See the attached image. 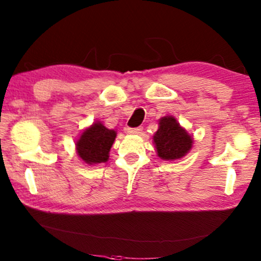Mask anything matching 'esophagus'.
<instances>
[{"mask_svg": "<svg viewBox=\"0 0 261 261\" xmlns=\"http://www.w3.org/2000/svg\"><path fill=\"white\" fill-rule=\"evenodd\" d=\"M142 127H129L126 126L125 129H124V131H125V134L127 135H139L142 132Z\"/></svg>", "mask_w": 261, "mask_h": 261, "instance_id": "esophagus-1", "label": "esophagus"}]
</instances>
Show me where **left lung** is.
<instances>
[{
  "label": "left lung",
  "mask_w": 261,
  "mask_h": 261,
  "mask_svg": "<svg viewBox=\"0 0 261 261\" xmlns=\"http://www.w3.org/2000/svg\"><path fill=\"white\" fill-rule=\"evenodd\" d=\"M157 155L164 161H177L192 149L193 137L173 116H164L158 120V130L153 135Z\"/></svg>",
  "instance_id": "1"
}]
</instances>
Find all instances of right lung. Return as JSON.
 Wrapping results in <instances>:
<instances>
[{
    "label": "right lung",
    "instance_id": "1",
    "mask_svg": "<svg viewBox=\"0 0 261 261\" xmlns=\"http://www.w3.org/2000/svg\"><path fill=\"white\" fill-rule=\"evenodd\" d=\"M116 137L117 131L108 129L100 120H96L81 132L75 143L76 153L88 165L107 163Z\"/></svg>",
    "mask_w": 261,
    "mask_h": 261
}]
</instances>
